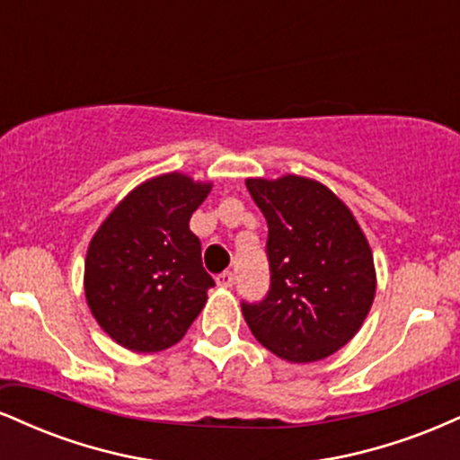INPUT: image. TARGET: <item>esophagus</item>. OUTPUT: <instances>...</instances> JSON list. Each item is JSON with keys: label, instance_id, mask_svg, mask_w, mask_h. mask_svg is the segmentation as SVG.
<instances>
[{"label": "esophagus", "instance_id": "obj_1", "mask_svg": "<svg viewBox=\"0 0 460 460\" xmlns=\"http://www.w3.org/2000/svg\"><path fill=\"white\" fill-rule=\"evenodd\" d=\"M216 285H218V288H223V289H229L231 285H234V272L218 274V277H216Z\"/></svg>", "mask_w": 460, "mask_h": 460}]
</instances>
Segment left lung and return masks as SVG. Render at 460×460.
Instances as JSON below:
<instances>
[{"instance_id": "8db88e82", "label": "left lung", "mask_w": 460, "mask_h": 460, "mask_svg": "<svg viewBox=\"0 0 460 460\" xmlns=\"http://www.w3.org/2000/svg\"><path fill=\"white\" fill-rule=\"evenodd\" d=\"M268 223L270 292L242 314L261 346L289 363H311L346 346L372 309V248L348 205L300 175L246 179Z\"/></svg>"}]
</instances>
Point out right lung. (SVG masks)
<instances>
[{
  "label": "right lung",
  "instance_id": "1",
  "mask_svg": "<svg viewBox=\"0 0 460 460\" xmlns=\"http://www.w3.org/2000/svg\"><path fill=\"white\" fill-rule=\"evenodd\" d=\"M212 192L183 172L146 179L120 200L88 244L84 292L97 324L131 352L175 346L208 303L214 279L190 216Z\"/></svg>",
  "mask_w": 460,
  "mask_h": 460
}]
</instances>
